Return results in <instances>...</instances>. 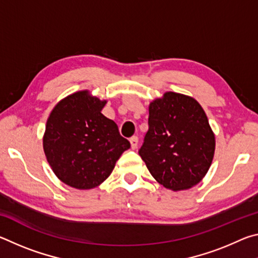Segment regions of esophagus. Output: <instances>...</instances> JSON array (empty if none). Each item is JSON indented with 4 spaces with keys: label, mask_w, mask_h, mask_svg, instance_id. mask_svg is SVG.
<instances>
[{
    "label": "esophagus",
    "mask_w": 258,
    "mask_h": 258,
    "mask_svg": "<svg viewBox=\"0 0 258 258\" xmlns=\"http://www.w3.org/2000/svg\"><path fill=\"white\" fill-rule=\"evenodd\" d=\"M130 142H131V147H132V149H135V148H137L139 145V138L134 135V137L130 139Z\"/></svg>",
    "instance_id": "esophagus-1"
}]
</instances>
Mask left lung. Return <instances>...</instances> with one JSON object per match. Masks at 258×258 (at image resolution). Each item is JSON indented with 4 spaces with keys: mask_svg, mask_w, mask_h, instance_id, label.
I'll return each mask as SVG.
<instances>
[{
    "mask_svg": "<svg viewBox=\"0 0 258 258\" xmlns=\"http://www.w3.org/2000/svg\"><path fill=\"white\" fill-rule=\"evenodd\" d=\"M149 130L139 155L166 189H190L208 172L215 135L197 100L166 92L149 106Z\"/></svg>",
    "mask_w": 258,
    "mask_h": 258,
    "instance_id": "8db88e82",
    "label": "left lung"
}]
</instances>
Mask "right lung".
Returning <instances> with one entry per match:
<instances>
[{"mask_svg":"<svg viewBox=\"0 0 258 258\" xmlns=\"http://www.w3.org/2000/svg\"><path fill=\"white\" fill-rule=\"evenodd\" d=\"M106 103L80 91L56 103L47 118L43 149L56 177L69 186L100 185L130 149L117 124L101 113Z\"/></svg>","mask_w":258,"mask_h":258,"instance_id":"right-lung-1","label":"right lung"}]
</instances>
